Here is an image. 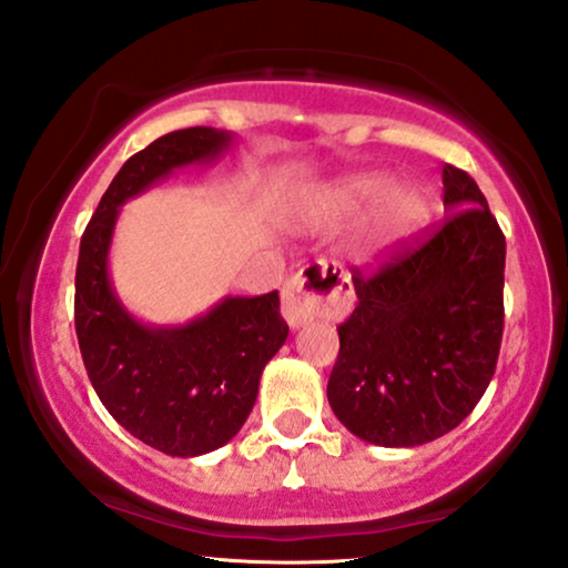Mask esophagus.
<instances>
[{"label": "esophagus", "mask_w": 568, "mask_h": 568, "mask_svg": "<svg viewBox=\"0 0 568 568\" xmlns=\"http://www.w3.org/2000/svg\"><path fill=\"white\" fill-rule=\"evenodd\" d=\"M353 306L351 277L335 262H316L283 288V316L291 327L320 320H343Z\"/></svg>", "instance_id": "1"}]
</instances>
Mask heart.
I'll list each match as a JSON object with an SVG mask.
<instances>
[{"mask_svg":"<svg viewBox=\"0 0 568 568\" xmlns=\"http://www.w3.org/2000/svg\"><path fill=\"white\" fill-rule=\"evenodd\" d=\"M374 207L368 221V241L374 246H392L413 236L430 215V196L426 186L415 181L392 184L389 173L366 171L335 181L320 194V213L327 221L355 217Z\"/></svg>","mask_w":568,"mask_h":568,"instance_id":"b5f03b06","label":"heart"}]
</instances>
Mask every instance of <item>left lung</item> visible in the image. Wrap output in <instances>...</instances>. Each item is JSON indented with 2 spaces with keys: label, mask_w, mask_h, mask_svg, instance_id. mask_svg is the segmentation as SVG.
Listing matches in <instances>:
<instances>
[{
  "label": "left lung",
  "mask_w": 568,
  "mask_h": 568,
  "mask_svg": "<svg viewBox=\"0 0 568 568\" xmlns=\"http://www.w3.org/2000/svg\"><path fill=\"white\" fill-rule=\"evenodd\" d=\"M447 221L379 270L353 267L358 306L337 327L327 399L376 447L457 428L494 379L504 335L506 239L470 173L444 163Z\"/></svg>",
  "instance_id": "obj_1"
}]
</instances>
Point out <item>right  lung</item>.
I'll list each match as a JSON object with an SVG mask.
<instances>
[{"label":"right lung","instance_id":"right-lung-1","mask_svg":"<svg viewBox=\"0 0 568 568\" xmlns=\"http://www.w3.org/2000/svg\"><path fill=\"white\" fill-rule=\"evenodd\" d=\"M231 142V132L213 126H189L150 142L121 165L80 241L74 329L90 384L116 423L171 457L207 455L239 434L288 324L280 316L277 291L229 296L176 327L134 320L111 288L109 248L126 200L171 171L215 161Z\"/></svg>","mask_w":568,"mask_h":568}]
</instances>
